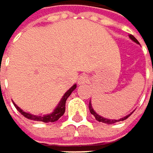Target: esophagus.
<instances>
[{"label": "esophagus", "mask_w": 153, "mask_h": 153, "mask_svg": "<svg viewBox=\"0 0 153 153\" xmlns=\"http://www.w3.org/2000/svg\"><path fill=\"white\" fill-rule=\"evenodd\" d=\"M88 81H89V78L86 75H82V76H80V78L78 80V83L79 84H85L88 82Z\"/></svg>", "instance_id": "esophagus-1"}]
</instances>
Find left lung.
Returning a JSON list of instances; mask_svg holds the SVG:
<instances>
[{
	"instance_id": "left-lung-1",
	"label": "left lung",
	"mask_w": 153,
	"mask_h": 153,
	"mask_svg": "<svg viewBox=\"0 0 153 153\" xmlns=\"http://www.w3.org/2000/svg\"><path fill=\"white\" fill-rule=\"evenodd\" d=\"M129 37H130L133 41H134L135 43L139 44L138 40H137V39L133 36V35H129ZM89 108H90V111H91V115H93V116L95 117L96 120H98L99 122H102V123H105V124H108V125H111V124H114V123H117V122H119V121H124V120H126V118H128V117L131 116V114H130V115H128V116L125 117L124 118H120V119H118V120H110V119L104 118V117H102L99 116V115H98V114L93 110V108H92V107H91V101H90V103H89Z\"/></svg>"
}]
</instances>
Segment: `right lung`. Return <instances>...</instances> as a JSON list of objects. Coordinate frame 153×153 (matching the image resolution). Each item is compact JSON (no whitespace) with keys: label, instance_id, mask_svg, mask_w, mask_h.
Returning a JSON list of instances; mask_svg holds the SVG:
<instances>
[{"label":"right lung","instance_id":"right-lung-1","mask_svg":"<svg viewBox=\"0 0 153 153\" xmlns=\"http://www.w3.org/2000/svg\"><path fill=\"white\" fill-rule=\"evenodd\" d=\"M76 89V84H74L69 91H67V92L63 95V97L62 98L60 103L58 104L57 108L53 110V112H52L51 114L49 115H45V116H34V115H31V114H28V113H26L24 112L22 109H20L15 103L14 106L15 108L18 109V111L22 115L24 116L25 117H27V119H30V120H33V121H41V122H45V123H49V122H55L57 121L65 112V102H66V100L68 99V97L71 95V93Z\"/></svg>","mask_w":153,"mask_h":153}]
</instances>
